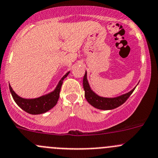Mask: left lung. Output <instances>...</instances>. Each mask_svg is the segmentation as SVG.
I'll return each mask as SVG.
<instances>
[{
	"label": "left lung",
	"instance_id": "1",
	"mask_svg": "<svg viewBox=\"0 0 158 158\" xmlns=\"http://www.w3.org/2000/svg\"><path fill=\"white\" fill-rule=\"evenodd\" d=\"M83 88L85 90V97L89 104L93 107L101 110H111L119 107L126 102V100L135 89V88H134L128 93L124 94L121 96L115 97V98H104V97L98 96L89 86L88 80H87L86 72L83 77Z\"/></svg>",
	"mask_w": 158,
	"mask_h": 158
}]
</instances>
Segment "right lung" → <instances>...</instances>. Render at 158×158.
I'll return each instance as SVG.
<instances>
[{
	"mask_svg": "<svg viewBox=\"0 0 158 158\" xmlns=\"http://www.w3.org/2000/svg\"><path fill=\"white\" fill-rule=\"evenodd\" d=\"M69 72H68L62 78L61 80L59 82L56 88L55 89L53 92H50L47 95L39 97V98H31V99L21 98V97L18 96L14 92V91L11 88L10 85H9L10 93L15 102L17 104V106L21 108L23 111L31 114H44V113L48 111L49 110L52 109L56 105L57 102L59 100V97H60V92L62 84H63V81L69 75Z\"/></svg>",
	"mask_w": 158,
	"mask_h": 158,
	"instance_id": "obj_1",
	"label": "right lung"
}]
</instances>
